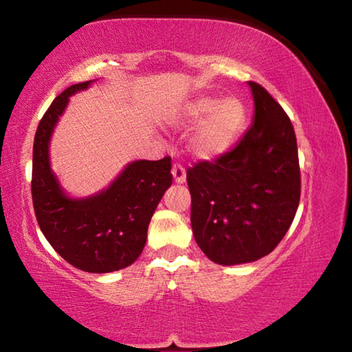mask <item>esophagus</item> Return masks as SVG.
<instances>
[{"mask_svg":"<svg viewBox=\"0 0 352 352\" xmlns=\"http://www.w3.org/2000/svg\"><path fill=\"white\" fill-rule=\"evenodd\" d=\"M172 177H174V182L177 184H183L186 182V170H184L183 166L174 164V168H172Z\"/></svg>","mask_w":352,"mask_h":352,"instance_id":"34e87169","label":"esophagus"}]
</instances>
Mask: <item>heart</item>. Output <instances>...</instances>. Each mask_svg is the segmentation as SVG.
I'll list each match as a JSON object with an SVG mask.
<instances>
[{"label":"heart","instance_id":"heart-1","mask_svg":"<svg viewBox=\"0 0 352 352\" xmlns=\"http://www.w3.org/2000/svg\"><path fill=\"white\" fill-rule=\"evenodd\" d=\"M247 115V107L239 98L195 96L177 107L172 121L182 127L197 126L189 140V151L201 162H212L234 147Z\"/></svg>","mask_w":352,"mask_h":352}]
</instances>
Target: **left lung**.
<instances>
[{
  "label": "left lung",
  "instance_id": "1",
  "mask_svg": "<svg viewBox=\"0 0 352 352\" xmlns=\"http://www.w3.org/2000/svg\"><path fill=\"white\" fill-rule=\"evenodd\" d=\"M254 116L237 146L186 174L190 226L208 259L220 265L258 261L272 253L300 204L296 136L289 116L264 87L248 82Z\"/></svg>",
  "mask_w": 352,
  "mask_h": 352
}]
</instances>
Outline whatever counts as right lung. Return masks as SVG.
I'll list each match as a JSON object with an SVG mask.
<instances>
[{"label":"right lung","instance_id":"right-lung-1","mask_svg":"<svg viewBox=\"0 0 352 352\" xmlns=\"http://www.w3.org/2000/svg\"><path fill=\"white\" fill-rule=\"evenodd\" d=\"M93 82L67 88L41 118L34 138L32 204L41 233L65 261L88 273H110L142 253L151 219L172 184L170 158L136 160L99 192L71 197L51 169L50 144L69 98Z\"/></svg>","mask_w":352,"mask_h":352}]
</instances>
